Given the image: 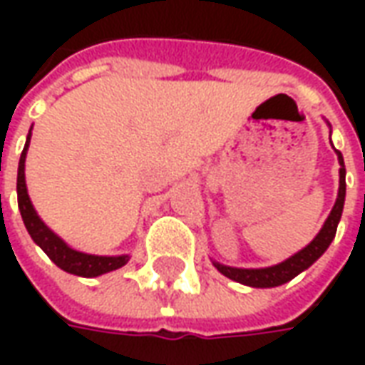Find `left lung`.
I'll return each mask as SVG.
<instances>
[{
    "mask_svg": "<svg viewBox=\"0 0 365 365\" xmlns=\"http://www.w3.org/2000/svg\"><path fill=\"white\" fill-rule=\"evenodd\" d=\"M338 162H340V187H338L336 203L330 211L329 219L322 225L321 232L311 240V245H307L303 250L293 254L277 266L272 268H258V269H242V268H230V266H222L219 262H213L215 268L219 269L222 275H227L232 282L242 283V285H250V287H277L282 283H287L299 275L303 269L313 266L314 262L321 258L324 250L329 248L330 242L334 240L336 235V227L342 217V209H344V197H346V168L342 154L336 150Z\"/></svg>",
    "mask_w": 365,
    "mask_h": 365,
    "instance_id": "left-lung-1",
    "label": "left lung"
}]
</instances>
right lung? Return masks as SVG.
I'll return each instance as SVG.
<instances>
[{"instance_id": "obj_1", "label": "right lung", "mask_w": 365, "mask_h": 365, "mask_svg": "<svg viewBox=\"0 0 365 365\" xmlns=\"http://www.w3.org/2000/svg\"><path fill=\"white\" fill-rule=\"evenodd\" d=\"M29 143H31V130L27 135V143L25 148L21 152L19 158V170H17V203H19L21 217L27 227L29 235L35 240L36 245L41 246L44 254L51 258L60 269H64L68 274L82 275V277H97V275L107 274L113 269L123 268L128 262V256H93V254L78 252L74 248L56 237L36 215L35 207L31 203L27 193V183H25V158H27Z\"/></svg>"}]
</instances>
